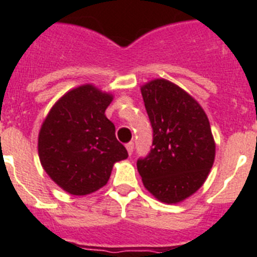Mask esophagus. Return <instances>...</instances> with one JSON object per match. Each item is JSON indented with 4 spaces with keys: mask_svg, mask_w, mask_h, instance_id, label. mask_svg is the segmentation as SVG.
<instances>
[{
    "mask_svg": "<svg viewBox=\"0 0 257 257\" xmlns=\"http://www.w3.org/2000/svg\"><path fill=\"white\" fill-rule=\"evenodd\" d=\"M126 149H127V152H128V154H133V152H134V143L133 142H130V143H127L126 144Z\"/></svg>",
    "mask_w": 257,
    "mask_h": 257,
    "instance_id": "esophagus-1",
    "label": "esophagus"
}]
</instances>
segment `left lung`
I'll return each mask as SVG.
<instances>
[{
    "label": "left lung",
    "mask_w": 257,
    "mask_h": 257,
    "mask_svg": "<svg viewBox=\"0 0 257 257\" xmlns=\"http://www.w3.org/2000/svg\"><path fill=\"white\" fill-rule=\"evenodd\" d=\"M153 127V148L138 161L145 189L163 203H179L203 185L216 145L207 114L198 101L165 78L142 86Z\"/></svg>",
    "instance_id": "1"
}]
</instances>
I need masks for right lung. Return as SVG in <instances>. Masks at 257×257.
<instances>
[{"instance_id":"obj_1","label":"right lung","mask_w":257,"mask_h":257,"mask_svg":"<svg viewBox=\"0 0 257 257\" xmlns=\"http://www.w3.org/2000/svg\"><path fill=\"white\" fill-rule=\"evenodd\" d=\"M113 95L91 83L65 92L41 124L38 157L56 185L73 196H86L108 183L126 148L105 115Z\"/></svg>"}]
</instances>
